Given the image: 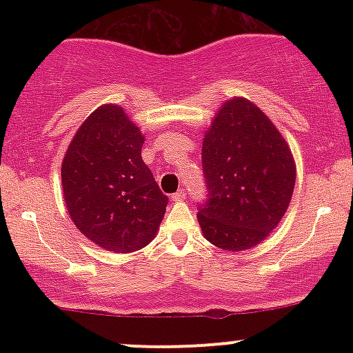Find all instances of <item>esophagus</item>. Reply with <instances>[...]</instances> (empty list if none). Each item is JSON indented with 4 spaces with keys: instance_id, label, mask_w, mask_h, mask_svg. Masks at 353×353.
<instances>
[{
    "instance_id": "obj_1",
    "label": "esophagus",
    "mask_w": 353,
    "mask_h": 353,
    "mask_svg": "<svg viewBox=\"0 0 353 353\" xmlns=\"http://www.w3.org/2000/svg\"><path fill=\"white\" fill-rule=\"evenodd\" d=\"M185 196H188V192H185V189H179L176 194H172V199H174V201H184Z\"/></svg>"
}]
</instances>
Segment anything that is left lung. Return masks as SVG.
Returning a JSON list of instances; mask_svg holds the SVG:
<instances>
[{"instance_id": "obj_1", "label": "left lung", "mask_w": 353, "mask_h": 353, "mask_svg": "<svg viewBox=\"0 0 353 353\" xmlns=\"http://www.w3.org/2000/svg\"><path fill=\"white\" fill-rule=\"evenodd\" d=\"M208 201L197 221L219 249L261 244L287 212L295 185V163L272 121L245 98L222 104L202 141Z\"/></svg>"}]
</instances>
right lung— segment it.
Segmentation results:
<instances>
[{
	"instance_id": "right-lung-1",
	"label": "right lung",
	"mask_w": 353,
	"mask_h": 353,
	"mask_svg": "<svg viewBox=\"0 0 353 353\" xmlns=\"http://www.w3.org/2000/svg\"><path fill=\"white\" fill-rule=\"evenodd\" d=\"M143 144V132L124 109L104 104L81 124L61 165L64 202L74 225L116 254L148 245L169 201L141 157Z\"/></svg>"
}]
</instances>
